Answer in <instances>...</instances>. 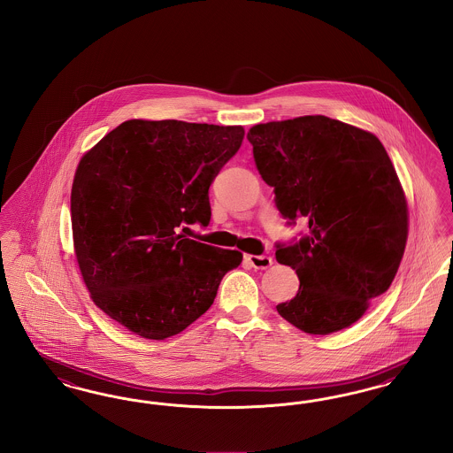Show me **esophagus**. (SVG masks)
<instances>
[{"mask_svg": "<svg viewBox=\"0 0 453 453\" xmlns=\"http://www.w3.org/2000/svg\"><path fill=\"white\" fill-rule=\"evenodd\" d=\"M245 260L254 269H269L273 265V257L271 256H245Z\"/></svg>", "mask_w": 453, "mask_h": 453, "instance_id": "1", "label": "esophagus"}]
</instances>
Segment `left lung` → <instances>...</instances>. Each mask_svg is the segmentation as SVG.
Wrapping results in <instances>:
<instances>
[{"label": "left lung", "mask_w": 453, "mask_h": 453, "mask_svg": "<svg viewBox=\"0 0 453 453\" xmlns=\"http://www.w3.org/2000/svg\"><path fill=\"white\" fill-rule=\"evenodd\" d=\"M257 171L288 225L308 232L276 243L299 277L277 313L311 334L343 330L384 295L408 240V204L379 138L323 115L260 123L247 134Z\"/></svg>", "instance_id": "8db88e82"}]
</instances>
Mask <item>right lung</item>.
Masks as SVG:
<instances>
[{"mask_svg":"<svg viewBox=\"0 0 453 453\" xmlns=\"http://www.w3.org/2000/svg\"><path fill=\"white\" fill-rule=\"evenodd\" d=\"M243 127L128 119L81 158L71 193L74 250L95 304L149 340L180 334L208 311L242 262L179 234L211 218L210 186Z\"/></svg>","mask_w":453,"mask_h":453,"instance_id":"add662e5","label":"right lung"}]
</instances>
